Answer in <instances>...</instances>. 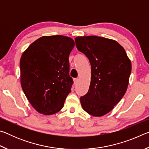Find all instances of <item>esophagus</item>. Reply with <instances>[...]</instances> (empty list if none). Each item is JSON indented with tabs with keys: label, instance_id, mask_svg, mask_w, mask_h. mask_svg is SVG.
<instances>
[{
	"label": "esophagus",
	"instance_id": "1",
	"mask_svg": "<svg viewBox=\"0 0 149 149\" xmlns=\"http://www.w3.org/2000/svg\"><path fill=\"white\" fill-rule=\"evenodd\" d=\"M78 82H79V79H78V78H75V79H74V83L75 85L77 84Z\"/></svg>",
	"mask_w": 149,
	"mask_h": 149
}]
</instances>
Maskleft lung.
<instances>
[{"label": "left lung", "instance_id": "1", "mask_svg": "<svg viewBox=\"0 0 149 149\" xmlns=\"http://www.w3.org/2000/svg\"><path fill=\"white\" fill-rule=\"evenodd\" d=\"M78 50L91 65L89 91L80 98L81 107L93 116L110 112L127 91L132 63L125 49L113 39L98 36L77 37Z\"/></svg>", "mask_w": 149, "mask_h": 149}]
</instances>
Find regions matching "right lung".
I'll return each instance as SVG.
<instances>
[{
  "label": "right lung",
  "instance_id": "1",
  "mask_svg": "<svg viewBox=\"0 0 149 149\" xmlns=\"http://www.w3.org/2000/svg\"><path fill=\"white\" fill-rule=\"evenodd\" d=\"M75 42L63 35L42 36L20 59V82L30 104L40 114L52 115L64 107L73 84L69 55Z\"/></svg>",
  "mask_w": 149,
  "mask_h": 149
}]
</instances>
